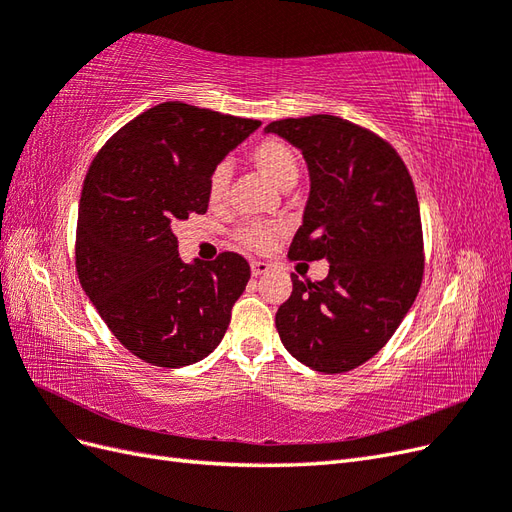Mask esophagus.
I'll return each mask as SVG.
<instances>
[{
	"mask_svg": "<svg viewBox=\"0 0 512 512\" xmlns=\"http://www.w3.org/2000/svg\"><path fill=\"white\" fill-rule=\"evenodd\" d=\"M252 275L254 277H258V275H265L269 269H271V265L269 262H265V260H252Z\"/></svg>",
	"mask_w": 512,
	"mask_h": 512,
	"instance_id": "34e87169",
	"label": "esophagus"
}]
</instances>
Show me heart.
I'll list each match as a JSON object with an SVG mask.
<instances>
[{"label": "heart", "mask_w": 512, "mask_h": 512, "mask_svg": "<svg viewBox=\"0 0 512 512\" xmlns=\"http://www.w3.org/2000/svg\"><path fill=\"white\" fill-rule=\"evenodd\" d=\"M250 162L254 164L256 170H260L262 175L282 190L292 188L299 179L297 156H294V151L284 141H280V138H265V141L254 145L250 149ZM226 188H228V170L226 166H215L207 183V196L213 207L222 205ZM275 232L277 230L267 224H245L235 232V237L239 243L250 247V250H265V247L273 243Z\"/></svg>", "instance_id": "b5f03b06"}]
</instances>
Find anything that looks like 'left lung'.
<instances>
[{"label":"left lung","mask_w":512,"mask_h":512,"mask_svg":"<svg viewBox=\"0 0 512 512\" xmlns=\"http://www.w3.org/2000/svg\"><path fill=\"white\" fill-rule=\"evenodd\" d=\"M301 149L309 170L303 224L290 260H329L322 282L292 273L275 314L284 348L322 374L369 361L397 331L423 282L421 211L408 168L380 136L335 117L265 128Z\"/></svg>","instance_id":"1"}]
</instances>
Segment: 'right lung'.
<instances>
[{"label": "right lung", "mask_w": 512, "mask_h": 512, "mask_svg": "<svg viewBox=\"0 0 512 512\" xmlns=\"http://www.w3.org/2000/svg\"><path fill=\"white\" fill-rule=\"evenodd\" d=\"M258 128L164 102L126 123L87 170L76 273L106 327L145 363L185 367L222 342L250 265L235 252L183 262L173 226L207 211L213 168Z\"/></svg>", "instance_id": "obj_1"}]
</instances>
